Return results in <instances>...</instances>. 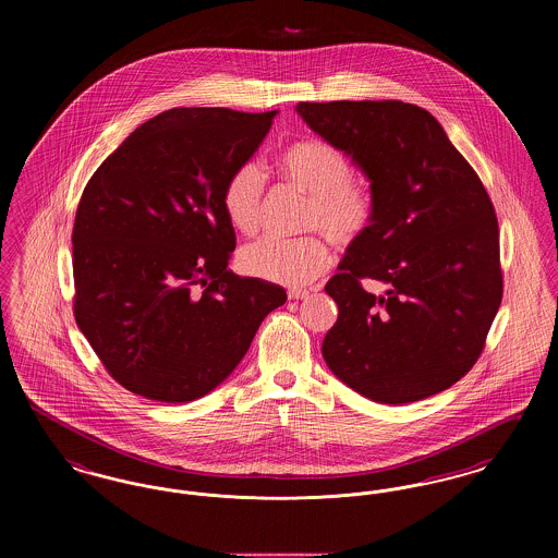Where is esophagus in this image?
I'll use <instances>...</instances> for the list:
<instances>
[{
  "label": "esophagus",
  "instance_id": "obj_1",
  "mask_svg": "<svg viewBox=\"0 0 558 558\" xmlns=\"http://www.w3.org/2000/svg\"><path fill=\"white\" fill-rule=\"evenodd\" d=\"M305 296H310L307 289H291L289 291V299H305Z\"/></svg>",
  "mask_w": 558,
  "mask_h": 558
}]
</instances>
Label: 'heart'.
<instances>
[{"label":"heart","mask_w":558,"mask_h":558,"mask_svg":"<svg viewBox=\"0 0 558 558\" xmlns=\"http://www.w3.org/2000/svg\"><path fill=\"white\" fill-rule=\"evenodd\" d=\"M280 171L310 196L305 230H322L339 244H351L371 228L374 198L371 187L351 180L345 155L324 140H301L280 157ZM266 178L257 162L239 165L221 187V209L228 223L253 234L264 215ZM244 274L284 287H301L330 266V251L322 236L266 239L248 242L239 253Z\"/></svg>","instance_id":"heart-1"}]
</instances>
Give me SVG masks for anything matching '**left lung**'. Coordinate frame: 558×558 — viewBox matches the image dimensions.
<instances>
[{
	"mask_svg": "<svg viewBox=\"0 0 558 558\" xmlns=\"http://www.w3.org/2000/svg\"><path fill=\"white\" fill-rule=\"evenodd\" d=\"M301 119L371 180L374 217L326 292L339 305L328 368L378 403L458 383L502 303L498 219L475 169L425 108L399 100L299 102ZM383 281L385 295L360 279Z\"/></svg>",
	"mask_w": 558,
	"mask_h": 558,
	"instance_id": "left-lung-1",
	"label": "left lung"
}]
</instances>
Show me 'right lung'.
I'll list each match as a JSON object with an SVG mask.
<instances>
[{"label":"right lung","mask_w":558,"mask_h":558,"mask_svg":"<svg viewBox=\"0 0 558 558\" xmlns=\"http://www.w3.org/2000/svg\"><path fill=\"white\" fill-rule=\"evenodd\" d=\"M276 110L171 108L89 178L73 228V312L108 374L165 403L211 393L287 291L228 269V175L255 155Z\"/></svg>","instance_id":"right-lung-1"}]
</instances>
